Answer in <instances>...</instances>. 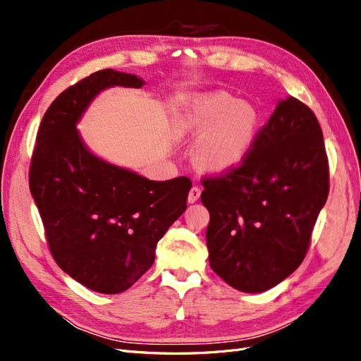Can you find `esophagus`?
Here are the masks:
<instances>
[{"instance_id":"1","label":"esophagus","mask_w":361,"mask_h":361,"mask_svg":"<svg viewBox=\"0 0 361 361\" xmlns=\"http://www.w3.org/2000/svg\"><path fill=\"white\" fill-rule=\"evenodd\" d=\"M200 194H202V190L200 187H192L190 190V194H188V202L190 203H195L199 199H200Z\"/></svg>"}]
</instances>
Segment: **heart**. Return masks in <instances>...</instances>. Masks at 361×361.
<instances>
[{"label": "heart", "mask_w": 361, "mask_h": 361, "mask_svg": "<svg viewBox=\"0 0 361 361\" xmlns=\"http://www.w3.org/2000/svg\"><path fill=\"white\" fill-rule=\"evenodd\" d=\"M259 128L257 108L226 92L191 97L179 116L180 134L200 141L195 152L199 167L211 173H224L243 164Z\"/></svg>", "instance_id": "1"}]
</instances>
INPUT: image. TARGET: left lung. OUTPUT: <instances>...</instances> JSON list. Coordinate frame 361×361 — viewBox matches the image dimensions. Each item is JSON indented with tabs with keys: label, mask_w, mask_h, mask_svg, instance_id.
Listing matches in <instances>:
<instances>
[{
	"label": "left lung",
	"mask_w": 361,
	"mask_h": 361,
	"mask_svg": "<svg viewBox=\"0 0 361 361\" xmlns=\"http://www.w3.org/2000/svg\"><path fill=\"white\" fill-rule=\"evenodd\" d=\"M209 265L241 292H264L304 260L330 191L322 129L295 97L280 101L238 167L203 178Z\"/></svg>",
	"instance_id": "8db88e82"
}]
</instances>
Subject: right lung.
Masks as SVG:
<instances>
[{
    "label": "right lung",
    "instance_id": "add662e5",
    "mask_svg": "<svg viewBox=\"0 0 361 361\" xmlns=\"http://www.w3.org/2000/svg\"><path fill=\"white\" fill-rule=\"evenodd\" d=\"M140 89L135 75L104 69L60 93L43 116L30 191L57 265L101 293L129 289L154 265L155 248L187 209L191 180H149L90 154L76 122L108 87Z\"/></svg>",
    "mask_w": 361,
    "mask_h": 361
}]
</instances>
